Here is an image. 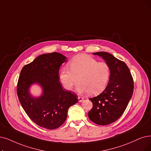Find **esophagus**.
<instances>
[{
	"label": "esophagus",
	"mask_w": 151,
	"mask_h": 151,
	"mask_svg": "<svg viewBox=\"0 0 151 151\" xmlns=\"http://www.w3.org/2000/svg\"><path fill=\"white\" fill-rule=\"evenodd\" d=\"M78 100H79V102H82L83 100V97H81V96H78Z\"/></svg>",
	"instance_id": "34e87169"
}]
</instances>
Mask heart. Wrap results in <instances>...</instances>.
Here are the masks:
<instances>
[{"mask_svg":"<svg viewBox=\"0 0 151 151\" xmlns=\"http://www.w3.org/2000/svg\"><path fill=\"white\" fill-rule=\"evenodd\" d=\"M69 67L64 66L59 72V79L65 89L70 90L80 82L77 91L81 93L98 95L106 88L111 76L108 64L99 62L96 59L79 55L72 58Z\"/></svg>","mask_w":151,"mask_h":151,"instance_id":"1","label":"heart"}]
</instances>
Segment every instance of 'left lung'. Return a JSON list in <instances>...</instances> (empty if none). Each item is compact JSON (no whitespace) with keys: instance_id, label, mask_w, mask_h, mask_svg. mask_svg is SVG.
<instances>
[{"instance_id":"1","label":"left lung","mask_w":151,"mask_h":151,"mask_svg":"<svg viewBox=\"0 0 151 151\" xmlns=\"http://www.w3.org/2000/svg\"><path fill=\"white\" fill-rule=\"evenodd\" d=\"M93 55L109 64L111 76L104 91L90 99L93 107L88 115L96 124L107 125L116 122L125 111L133 93V79L127 65L111 54L101 51Z\"/></svg>"}]
</instances>
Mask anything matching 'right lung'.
I'll use <instances>...</instances> for the list:
<instances>
[{
    "instance_id": "add662e5",
    "label": "right lung",
    "mask_w": 151,
    "mask_h": 151,
    "mask_svg": "<svg viewBox=\"0 0 151 151\" xmlns=\"http://www.w3.org/2000/svg\"><path fill=\"white\" fill-rule=\"evenodd\" d=\"M67 58L56 52L43 54L22 68L17 92L27 115L37 125L55 129L65 121L70 106L77 103V96L65 91L59 82V68ZM33 84L42 88V94L35 98L29 92Z\"/></svg>"
}]
</instances>
